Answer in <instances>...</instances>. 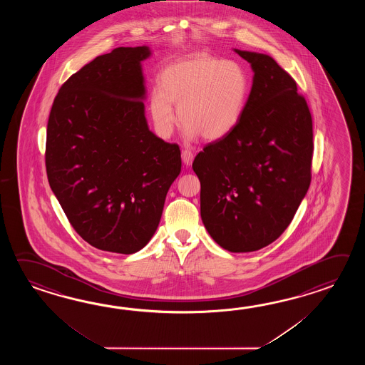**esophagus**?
<instances>
[{"label":"esophagus","mask_w":365,"mask_h":365,"mask_svg":"<svg viewBox=\"0 0 365 365\" xmlns=\"http://www.w3.org/2000/svg\"><path fill=\"white\" fill-rule=\"evenodd\" d=\"M181 158H182V162H184L185 165H190V164L193 163L194 155L190 150H182Z\"/></svg>","instance_id":"obj_1"}]
</instances>
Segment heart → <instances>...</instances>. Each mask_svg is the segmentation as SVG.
<instances>
[{
  "label": "heart",
  "mask_w": 365,
  "mask_h": 365,
  "mask_svg": "<svg viewBox=\"0 0 365 365\" xmlns=\"http://www.w3.org/2000/svg\"><path fill=\"white\" fill-rule=\"evenodd\" d=\"M160 88L150 93V113L158 130L170 135L179 107V118L189 137L217 140L228 135L240 121L248 99L249 78L240 62L195 53L167 65L159 78Z\"/></svg>",
  "instance_id": "heart-1"
}]
</instances>
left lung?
I'll list each match as a JSON object with an SVG mask.
<instances>
[{
    "label": "left lung",
    "mask_w": 365,
    "mask_h": 365,
    "mask_svg": "<svg viewBox=\"0 0 365 365\" xmlns=\"http://www.w3.org/2000/svg\"><path fill=\"white\" fill-rule=\"evenodd\" d=\"M236 52L252 65L253 86L239 124L195 156L201 217L233 253L267 247L286 231L312 180L309 107L270 56Z\"/></svg>",
    "instance_id": "8db88e82"
}]
</instances>
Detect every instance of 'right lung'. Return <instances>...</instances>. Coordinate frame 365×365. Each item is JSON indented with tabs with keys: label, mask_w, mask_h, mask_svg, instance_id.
I'll return each instance as SVG.
<instances>
[{
	"label": "right lung",
	"mask_w": 365,
	"mask_h": 365,
	"mask_svg": "<svg viewBox=\"0 0 365 365\" xmlns=\"http://www.w3.org/2000/svg\"><path fill=\"white\" fill-rule=\"evenodd\" d=\"M148 47L98 56L61 86L49 113L48 181L76 232L132 255L148 244L181 171L179 145L148 130L140 61Z\"/></svg>",
	"instance_id": "1"
}]
</instances>
